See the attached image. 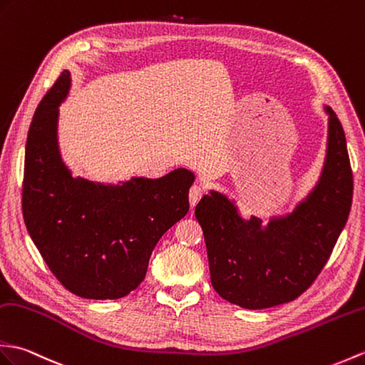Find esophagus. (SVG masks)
<instances>
[{
  "label": "esophagus",
  "mask_w": 365,
  "mask_h": 365,
  "mask_svg": "<svg viewBox=\"0 0 365 365\" xmlns=\"http://www.w3.org/2000/svg\"><path fill=\"white\" fill-rule=\"evenodd\" d=\"M203 196V188L200 185H192L190 190V203L191 207H196L197 202L200 200V197Z\"/></svg>",
  "instance_id": "esophagus-1"
}]
</instances>
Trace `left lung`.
Returning a JSON list of instances; mask_svg holds the SVG:
<instances>
[{
    "label": "left lung",
    "mask_w": 365,
    "mask_h": 365,
    "mask_svg": "<svg viewBox=\"0 0 365 365\" xmlns=\"http://www.w3.org/2000/svg\"><path fill=\"white\" fill-rule=\"evenodd\" d=\"M328 113V143L320 179L292 213L267 225L242 219L235 202L210 191L196 205L207 244L211 284L241 308L262 309L292 302L314 283L350 215L353 174L339 118Z\"/></svg>",
    "instance_id": "8db88e82"
}]
</instances>
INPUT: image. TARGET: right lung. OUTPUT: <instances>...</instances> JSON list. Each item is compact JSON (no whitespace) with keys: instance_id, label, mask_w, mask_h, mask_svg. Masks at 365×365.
<instances>
[{"instance_id":"right-lung-1","label":"right lung","mask_w":365,"mask_h":365,"mask_svg":"<svg viewBox=\"0 0 365 365\" xmlns=\"http://www.w3.org/2000/svg\"><path fill=\"white\" fill-rule=\"evenodd\" d=\"M71 86L63 71L40 101L24 154L23 217L51 272L83 299L115 300L137 289L152 250L188 213L194 174L179 168L160 179L123 185L74 179L57 143L58 106Z\"/></svg>"}]
</instances>
